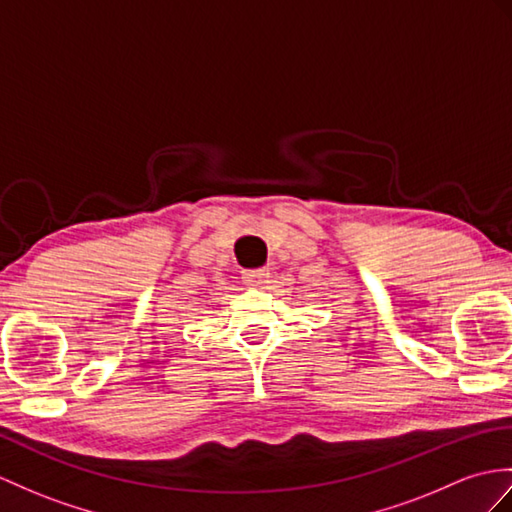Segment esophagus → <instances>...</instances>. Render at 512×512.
Instances as JSON below:
<instances>
[{
  "label": "esophagus",
  "mask_w": 512,
  "mask_h": 512,
  "mask_svg": "<svg viewBox=\"0 0 512 512\" xmlns=\"http://www.w3.org/2000/svg\"><path fill=\"white\" fill-rule=\"evenodd\" d=\"M268 277H270L268 268H255V270L242 272L244 283L251 285V288H264V283H268Z\"/></svg>",
  "instance_id": "34e87169"
}]
</instances>
